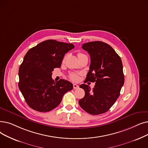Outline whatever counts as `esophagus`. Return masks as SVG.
Here are the masks:
<instances>
[{
  "label": "esophagus",
  "mask_w": 148,
  "mask_h": 148,
  "mask_svg": "<svg viewBox=\"0 0 148 148\" xmlns=\"http://www.w3.org/2000/svg\"><path fill=\"white\" fill-rule=\"evenodd\" d=\"M73 88L74 89H77V88H79V85H76V84H73Z\"/></svg>",
  "instance_id": "esophagus-1"
}]
</instances>
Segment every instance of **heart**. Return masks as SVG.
I'll return each mask as SVG.
<instances>
[{
  "instance_id": "b5f03b06",
  "label": "heart",
  "mask_w": 148,
  "mask_h": 148,
  "mask_svg": "<svg viewBox=\"0 0 148 148\" xmlns=\"http://www.w3.org/2000/svg\"><path fill=\"white\" fill-rule=\"evenodd\" d=\"M82 54H82V53H79V54H78V56H80V55H82ZM69 78H70L72 80H73V81H77V80H79V75H78L77 74L73 73V74H70Z\"/></svg>"
}]
</instances>
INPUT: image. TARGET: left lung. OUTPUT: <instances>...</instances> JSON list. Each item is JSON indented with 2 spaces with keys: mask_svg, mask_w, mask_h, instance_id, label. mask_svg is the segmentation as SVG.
I'll return each instance as SVG.
<instances>
[{
  "mask_svg": "<svg viewBox=\"0 0 148 148\" xmlns=\"http://www.w3.org/2000/svg\"><path fill=\"white\" fill-rule=\"evenodd\" d=\"M82 48L88 51L91 57L85 82H95V85L92 90L87 85H80L85 94L79 103L90 114L105 113L117 100L124 84L121 60L110 45L101 41L83 43Z\"/></svg>",
  "mask_w": 148,
  "mask_h": 148,
  "instance_id": "8db88e82",
  "label": "left lung"
}]
</instances>
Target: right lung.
I'll list each match as a JSON object with an SVG mask.
<instances>
[{
  "mask_svg": "<svg viewBox=\"0 0 148 148\" xmlns=\"http://www.w3.org/2000/svg\"><path fill=\"white\" fill-rule=\"evenodd\" d=\"M74 48L72 43L47 40L29 49L18 70V88L28 106L48 112L58 106L63 95L73 88L67 80L54 82L51 75L60 68L65 54Z\"/></svg>",
  "mask_w": 148,
  "mask_h": 148,
  "instance_id": "obj_1",
  "label": "right lung"
}]
</instances>
